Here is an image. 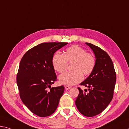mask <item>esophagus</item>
Listing matches in <instances>:
<instances>
[{"label": "esophagus", "mask_w": 129, "mask_h": 129, "mask_svg": "<svg viewBox=\"0 0 129 129\" xmlns=\"http://www.w3.org/2000/svg\"><path fill=\"white\" fill-rule=\"evenodd\" d=\"M71 88V87H69V86H65V88L66 90H68V89H69Z\"/></svg>", "instance_id": "34e87169"}]
</instances>
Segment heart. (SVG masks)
Masks as SVG:
<instances>
[{
    "mask_svg": "<svg viewBox=\"0 0 129 129\" xmlns=\"http://www.w3.org/2000/svg\"><path fill=\"white\" fill-rule=\"evenodd\" d=\"M67 62H73L71 67L72 71L61 75L58 80L61 84L69 86L80 82L83 74L85 76L91 74L96 63L93 55L88 53L84 49L77 45L67 48L64 55L57 52L52 57L53 67L59 73L66 70Z\"/></svg>",
    "mask_w": 129,
    "mask_h": 129,
    "instance_id": "1",
    "label": "heart"
}]
</instances>
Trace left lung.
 Masks as SVG:
<instances>
[{
	"mask_svg": "<svg viewBox=\"0 0 129 129\" xmlns=\"http://www.w3.org/2000/svg\"><path fill=\"white\" fill-rule=\"evenodd\" d=\"M90 47L96 58L95 67L88 77L80 83L88 88L85 92L78 88L79 93L75 101L81 114L92 117L105 110L113 98L116 83V73L111 58L99 47L85 43Z\"/></svg>",
	"mask_w": 129,
	"mask_h": 129,
	"instance_id": "1",
	"label": "left lung"
}]
</instances>
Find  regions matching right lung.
I'll return each mask as SVG.
<instances>
[{
  "mask_svg": "<svg viewBox=\"0 0 129 129\" xmlns=\"http://www.w3.org/2000/svg\"><path fill=\"white\" fill-rule=\"evenodd\" d=\"M67 42H45L33 47L20 61L17 83L20 99L33 113L46 117L54 113L64 87H51L57 80L52 65L56 51Z\"/></svg>",
  "mask_w": 129,
  "mask_h": 129,
  "instance_id": "obj_1",
  "label": "right lung"
}]
</instances>
